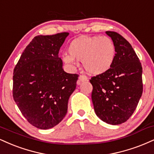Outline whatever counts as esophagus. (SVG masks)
Here are the masks:
<instances>
[{
    "label": "esophagus",
    "instance_id": "esophagus-1",
    "mask_svg": "<svg viewBox=\"0 0 154 154\" xmlns=\"http://www.w3.org/2000/svg\"><path fill=\"white\" fill-rule=\"evenodd\" d=\"M85 81H88V77L85 75H79V79L77 81V85H80L81 83L83 82H85Z\"/></svg>",
    "mask_w": 154,
    "mask_h": 154
}]
</instances>
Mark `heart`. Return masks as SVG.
<instances>
[{
    "mask_svg": "<svg viewBox=\"0 0 154 154\" xmlns=\"http://www.w3.org/2000/svg\"><path fill=\"white\" fill-rule=\"evenodd\" d=\"M69 54L62 55L63 62L74 65L76 60L82 61L84 69L91 75H99L110 69L116 58V47L107 36H84L70 43Z\"/></svg>",
    "mask_w": 154,
    "mask_h": 154,
    "instance_id": "1",
    "label": "heart"
}]
</instances>
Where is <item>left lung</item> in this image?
Returning a JSON list of instances; mask_svg holds the SVG:
<instances>
[{
	"label": "left lung",
	"instance_id": "left-lung-1",
	"mask_svg": "<svg viewBox=\"0 0 154 154\" xmlns=\"http://www.w3.org/2000/svg\"><path fill=\"white\" fill-rule=\"evenodd\" d=\"M116 47V58L108 71L92 77V100L100 119L119 125L132 116L143 92L142 66L132 46L121 35L106 31Z\"/></svg>",
	"mask_w": 154,
	"mask_h": 154
}]
</instances>
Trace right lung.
I'll return each mask as SVG.
<instances>
[{
	"mask_svg": "<svg viewBox=\"0 0 154 154\" xmlns=\"http://www.w3.org/2000/svg\"><path fill=\"white\" fill-rule=\"evenodd\" d=\"M68 35L35 36L14 68L13 97L28 122L39 129L62 121L76 88L78 75L64 72L58 55Z\"/></svg>",
	"mask_w": 154,
	"mask_h": 154,
	"instance_id": "1",
	"label": "right lung"
}]
</instances>
